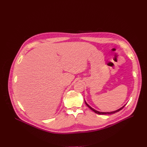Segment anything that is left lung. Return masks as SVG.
Here are the masks:
<instances>
[{"mask_svg": "<svg viewBox=\"0 0 147 147\" xmlns=\"http://www.w3.org/2000/svg\"><path fill=\"white\" fill-rule=\"evenodd\" d=\"M84 102H85L86 105L88 107L90 108L91 110H92L93 111V112H94L96 113L99 114V115H109V114H113V113H117V112H119V111H120L121 110H122V109L124 108V107L126 105H124L123 107H122L121 108H120V109H118V110H115V111H113V112H99V111H97V110H96L95 109L92 108L90 105H89L86 103V102L85 100H84Z\"/></svg>", "mask_w": 147, "mask_h": 147, "instance_id": "left-lung-1", "label": "left lung"}]
</instances>
